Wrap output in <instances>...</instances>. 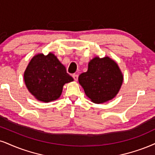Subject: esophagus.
<instances>
[{
    "label": "esophagus",
    "mask_w": 155,
    "mask_h": 155,
    "mask_svg": "<svg viewBox=\"0 0 155 155\" xmlns=\"http://www.w3.org/2000/svg\"><path fill=\"white\" fill-rule=\"evenodd\" d=\"M72 78H74V81H77L78 79V74H72Z\"/></svg>",
    "instance_id": "1"
}]
</instances>
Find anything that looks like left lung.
<instances>
[{
	"mask_svg": "<svg viewBox=\"0 0 155 155\" xmlns=\"http://www.w3.org/2000/svg\"><path fill=\"white\" fill-rule=\"evenodd\" d=\"M123 80L118 64L108 57H94L88 63L87 71L78 78L85 94L95 104L114 98L121 88Z\"/></svg>",
	"mask_w": 155,
	"mask_h": 155,
	"instance_id": "8db88e82",
	"label": "left lung"
}]
</instances>
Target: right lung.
Here are the masks:
<instances>
[{"label": "right lung", "instance_id": "1", "mask_svg": "<svg viewBox=\"0 0 155 155\" xmlns=\"http://www.w3.org/2000/svg\"><path fill=\"white\" fill-rule=\"evenodd\" d=\"M24 77L28 91L45 103L60 98L63 85L73 81L65 67L51 52L35 55L28 63Z\"/></svg>", "mask_w": 155, "mask_h": 155}]
</instances>
